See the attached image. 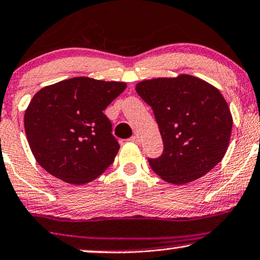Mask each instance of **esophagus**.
Wrapping results in <instances>:
<instances>
[{
  "label": "esophagus",
  "mask_w": 260,
  "mask_h": 260,
  "mask_svg": "<svg viewBox=\"0 0 260 260\" xmlns=\"http://www.w3.org/2000/svg\"><path fill=\"white\" fill-rule=\"evenodd\" d=\"M130 141H131V142H134V143H140V137L135 135V136L130 138Z\"/></svg>",
  "instance_id": "1"
}]
</instances>
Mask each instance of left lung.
<instances>
[{"instance_id": "obj_1", "label": "left lung", "mask_w": 260, "mask_h": 260, "mask_svg": "<svg viewBox=\"0 0 260 260\" xmlns=\"http://www.w3.org/2000/svg\"><path fill=\"white\" fill-rule=\"evenodd\" d=\"M136 92L154 111L164 153L149 165L161 179L184 185L210 172L223 159L233 117L220 90L200 77L144 80Z\"/></svg>"}]
</instances>
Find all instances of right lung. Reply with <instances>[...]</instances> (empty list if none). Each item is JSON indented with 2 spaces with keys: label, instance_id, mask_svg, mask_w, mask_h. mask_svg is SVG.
<instances>
[{
  "label": "right lung",
  "instance_id": "1",
  "mask_svg": "<svg viewBox=\"0 0 260 260\" xmlns=\"http://www.w3.org/2000/svg\"><path fill=\"white\" fill-rule=\"evenodd\" d=\"M125 88V82L79 76L38 90L23 117L37 162L74 185L103 174L119 150L104 110Z\"/></svg>",
  "mask_w": 260,
  "mask_h": 260
}]
</instances>
